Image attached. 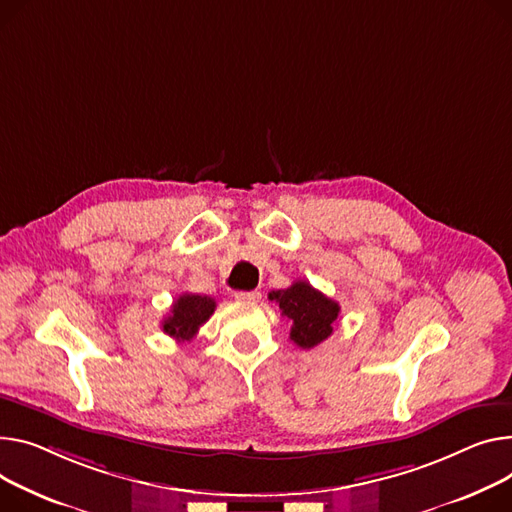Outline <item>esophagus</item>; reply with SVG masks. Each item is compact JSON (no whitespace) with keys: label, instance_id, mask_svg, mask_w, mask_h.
I'll list each match as a JSON object with an SVG mask.
<instances>
[{"label":"esophagus","instance_id":"34e87169","mask_svg":"<svg viewBox=\"0 0 512 512\" xmlns=\"http://www.w3.org/2000/svg\"><path fill=\"white\" fill-rule=\"evenodd\" d=\"M234 298L238 302H257L261 298V294L257 290H251V292H234Z\"/></svg>","mask_w":512,"mask_h":512}]
</instances>
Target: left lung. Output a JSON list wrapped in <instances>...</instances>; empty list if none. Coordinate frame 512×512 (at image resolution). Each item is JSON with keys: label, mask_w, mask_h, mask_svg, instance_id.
Returning a JSON list of instances; mask_svg holds the SVG:
<instances>
[{"label": "left lung", "mask_w": 512, "mask_h": 512, "mask_svg": "<svg viewBox=\"0 0 512 512\" xmlns=\"http://www.w3.org/2000/svg\"><path fill=\"white\" fill-rule=\"evenodd\" d=\"M269 300H276L282 315L292 321L290 339L298 348L311 350L333 333L339 304L309 282L298 280L286 290L269 292Z\"/></svg>", "instance_id": "obj_1"}]
</instances>
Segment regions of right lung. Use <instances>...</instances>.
<instances>
[{
	"label": "right lung",
	"instance_id": "obj_1",
	"mask_svg": "<svg viewBox=\"0 0 512 512\" xmlns=\"http://www.w3.org/2000/svg\"><path fill=\"white\" fill-rule=\"evenodd\" d=\"M214 311L216 300L212 296L181 294L170 306V313L164 317L162 331L175 337L179 344L191 342L199 327L214 315Z\"/></svg>",
	"mask_w": 512,
	"mask_h": 512
}]
</instances>
